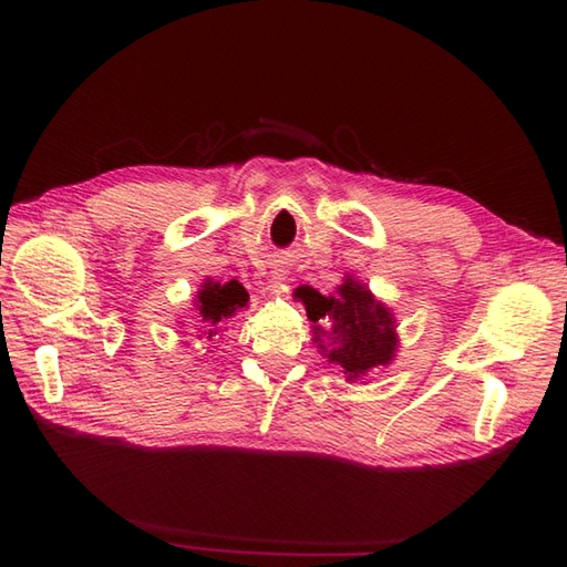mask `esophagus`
<instances>
[{
	"instance_id": "34e87169",
	"label": "esophagus",
	"mask_w": 567,
	"mask_h": 567,
	"mask_svg": "<svg viewBox=\"0 0 567 567\" xmlns=\"http://www.w3.org/2000/svg\"><path fill=\"white\" fill-rule=\"evenodd\" d=\"M287 280V265L282 260L272 262V270H270V282L272 287H282Z\"/></svg>"
}]
</instances>
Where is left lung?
Masks as SVG:
<instances>
[{
  "instance_id": "obj_1",
  "label": "left lung",
  "mask_w": 567,
  "mask_h": 567,
  "mask_svg": "<svg viewBox=\"0 0 567 567\" xmlns=\"http://www.w3.org/2000/svg\"><path fill=\"white\" fill-rule=\"evenodd\" d=\"M295 299L307 309L319 353L339 365L348 382H363L396 358L400 336L392 309L358 277L346 275L329 297L309 285L297 287Z\"/></svg>"
}]
</instances>
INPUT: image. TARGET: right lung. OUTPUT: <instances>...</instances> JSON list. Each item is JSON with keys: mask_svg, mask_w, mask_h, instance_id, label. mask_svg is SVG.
<instances>
[{"mask_svg": "<svg viewBox=\"0 0 567 567\" xmlns=\"http://www.w3.org/2000/svg\"><path fill=\"white\" fill-rule=\"evenodd\" d=\"M248 307V292L238 280L228 282H214L207 277L199 285V292L195 295V309H197V321H199V336H216L224 331L231 319Z\"/></svg>", "mask_w": 567, "mask_h": 567, "instance_id": "right-lung-1", "label": "right lung"}]
</instances>
